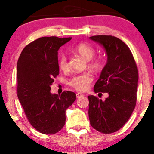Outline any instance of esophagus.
<instances>
[{"label":"esophagus","instance_id":"34e87169","mask_svg":"<svg viewBox=\"0 0 154 154\" xmlns=\"http://www.w3.org/2000/svg\"><path fill=\"white\" fill-rule=\"evenodd\" d=\"M84 95L82 93H80V92H78V93L76 94V97L77 98H81L82 97H83Z\"/></svg>","mask_w":154,"mask_h":154}]
</instances>
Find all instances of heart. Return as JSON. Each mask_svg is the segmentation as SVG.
Listing matches in <instances>:
<instances>
[{"instance_id": "1", "label": "heart", "mask_w": 154, "mask_h": 154, "mask_svg": "<svg viewBox=\"0 0 154 154\" xmlns=\"http://www.w3.org/2000/svg\"><path fill=\"white\" fill-rule=\"evenodd\" d=\"M74 51L85 60L88 61V66L96 71L100 70L104 65V57L95 56V49L92 45L86 43H80L74 47ZM58 66L61 71L67 72L69 70L68 59L64 54H62L59 57ZM93 81V76L90 73L74 75L69 81V85L78 91L83 92L88 89L90 83Z\"/></svg>"}]
</instances>
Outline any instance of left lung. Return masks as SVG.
<instances>
[{"label": "left lung", "mask_w": 154, "mask_h": 154, "mask_svg": "<svg viewBox=\"0 0 154 154\" xmlns=\"http://www.w3.org/2000/svg\"><path fill=\"white\" fill-rule=\"evenodd\" d=\"M90 38L102 44L108 57L94 91L109 94L104 101L88 96L90 125L100 132L111 134L127 123L135 108L138 69L130 48L121 40L106 35Z\"/></svg>", "instance_id": "1"}]
</instances>
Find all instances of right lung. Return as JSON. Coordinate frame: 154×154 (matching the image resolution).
<instances>
[{
    "label": "right lung",
    "mask_w": 154,
    "mask_h": 154,
    "mask_svg": "<svg viewBox=\"0 0 154 154\" xmlns=\"http://www.w3.org/2000/svg\"><path fill=\"white\" fill-rule=\"evenodd\" d=\"M71 38L42 37L28 44L17 66V97L29 123L37 131L53 134L64 126L66 110L76 94L71 91L50 93L59 75L57 51Z\"/></svg>",
    "instance_id": "obj_1"
}]
</instances>
